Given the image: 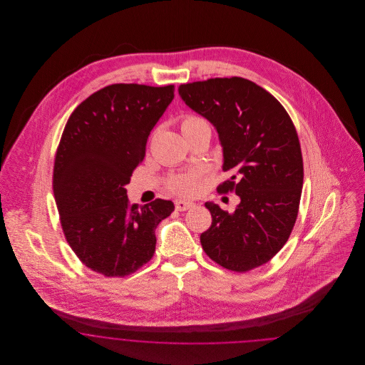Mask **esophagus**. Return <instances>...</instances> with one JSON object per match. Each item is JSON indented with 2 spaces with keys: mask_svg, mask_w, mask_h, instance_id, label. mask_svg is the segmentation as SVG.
<instances>
[{
  "mask_svg": "<svg viewBox=\"0 0 365 365\" xmlns=\"http://www.w3.org/2000/svg\"><path fill=\"white\" fill-rule=\"evenodd\" d=\"M192 207H194V204L190 202V201H183V200L175 201V208H176V210H179V212L187 210V209L192 208Z\"/></svg>",
  "mask_w": 365,
  "mask_h": 365,
  "instance_id": "34e87169",
  "label": "esophagus"
}]
</instances>
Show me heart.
<instances>
[{"mask_svg":"<svg viewBox=\"0 0 365 365\" xmlns=\"http://www.w3.org/2000/svg\"><path fill=\"white\" fill-rule=\"evenodd\" d=\"M180 131L185 138L191 139L204 131H209V124L205 119L197 115H185L180 120ZM200 174L197 171L187 174L176 175L170 179L168 189L178 195H192L198 190Z\"/></svg>","mask_w":365,"mask_h":365,"instance_id":"heart-1","label":"heart"}]
</instances>
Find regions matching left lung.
<instances>
[{"instance_id":"obj_1","label":"left lung","mask_w":365,"mask_h":365,"mask_svg":"<svg viewBox=\"0 0 365 365\" xmlns=\"http://www.w3.org/2000/svg\"><path fill=\"white\" fill-rule=\"evenodd\" d=\"M178 90L219 134L223 171L231 176L217 191H235L241 200L234 213L205 204L212 225L200 237L202 249L230 271L260 267L287 242L298 215L304 164L294 124L272 94L243 78H215Z\"/></svg>"}]
</instances>
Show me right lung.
<instances>
[{
	"instance_id": "add662e5",
	"label": "right lung",
	"mask_w": 365,
	"mask_h": 365,
	"mask_svg": "<svg viewBox=\"0 0 365 365\" xmlns=\"http://www.w3.org/2000/svg\"><path fill=\"white\" fill-rule=\"evenodd\" d=\"M174 90L109 85L78 105L64 127L53 170L60 222L78 259L106 278L127 277L150 260L155 230L174 212V202L161 198L131 205L125 190Z\"/></svg>"
}]
</instances>
